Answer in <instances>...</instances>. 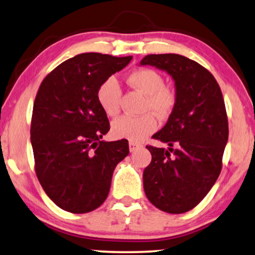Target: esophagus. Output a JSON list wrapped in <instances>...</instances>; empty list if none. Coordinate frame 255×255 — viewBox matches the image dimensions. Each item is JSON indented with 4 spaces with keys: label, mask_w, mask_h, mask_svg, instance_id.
I'll list each match as a JSON object with an SVG mask.
<instances>
[{
    "label": "esophagus",
    "mask_w": 255,
    "mask_h": 255,
    "mask_svg": "<svg viewBox=\"0 0 255 255\" xmlns=\"http://www.w3.org/2000/svg\"><path fill=\"white\" fill-rule=\"evenodd\" d=\"M140 146H142V145L137 144V143H134V142H128V149H130L131 152L137 150V149H139Z\"/></svg>",
    "instance_id": "obj_1"
}]
</instances>
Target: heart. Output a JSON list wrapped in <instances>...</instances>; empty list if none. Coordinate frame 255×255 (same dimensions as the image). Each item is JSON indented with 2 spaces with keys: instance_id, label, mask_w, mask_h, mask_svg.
<instances>
[{
  "instance_id": "obj_1",
  "label": "heart",
  "mask_w": 255,
  "mask_h": 255,
  "mask_svg": "<svg viewBox=\"0 0 255 255\" xmlns=\"http://www.w3.org/2000/svg\"><path fill=\"white\" fill-rule=\"evenodd\" d=\"M128 83L137 91L146 95L145 111H152L158 117L167 116L175 104V95L164 87L162 75L152 69H138L128 76ZM122 88L118 80L111 76L99 86L97 92L98 103L105 115L115 117L121 107ZM157 122L151 113L139 117L122 116L112 123L111 132L115 138L128 139L130 142H142L149 134L155 132Z\"/></svg>"
}]
</instances>
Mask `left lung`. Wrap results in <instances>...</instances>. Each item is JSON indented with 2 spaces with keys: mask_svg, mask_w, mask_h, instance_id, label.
<instances>
[{
  "mask_svg": "<svg viewBox=\"0 0 255 255\" xmlns=\"http://www.w3.org/2000/svg\"><path fill=\"white\" fill-rule=\"evenodd\" d=\"M139 65L166 71L175 86L172 113L152 136L169 148L146 146L151 162L143 172L145 196L160 210L184 214L202 202L222 169L229 133L222 92L210 71L185 56L148 55Z\"/></svg>",
  "mask_w": 255,
  "mask_h": 255,
  "instance_id": "left-lung-1",
  "label": "left lung"
}]
</instances>
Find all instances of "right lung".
<instances>
[{"label":"right lung","mask_w":255,"mask_h":255,"mask_svg":"<svg viewBox=\"0 0 255 255\" xmlns=\"http://www.w3.org/2000/svg\"><path fill=\"white\" fill-rule=\"evenodd\" d=\"M131 59L81 53L53 69L39 87L31 123L35 173L63 210L86 214L99 208L109 196L116 166L128 155L127 139L103 140L110 122L97 92Z\"/></svg>","instance_id":"add662e5"}]
</instances>
